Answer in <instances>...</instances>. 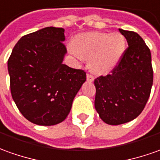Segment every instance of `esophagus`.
I'll list each match as a JSON object with an SVG mask.
<instances>
[{
    "instance_id": "34e87169",
    "label": "esophagus",
    "mask_w": 160,
    "mask_h": 160,
    "mask_svg": "<svg viewBox=\"0 0 160 160\" xmlns=\"http://www.w3.org/2000/svg\"><path fill=\"white\" fill-rule=\"evenodd\" d=\"M86 78L88 82H93V81H94V77H93V76H91V75H90V74H87Z\"/></svg>"
}]
</instances>
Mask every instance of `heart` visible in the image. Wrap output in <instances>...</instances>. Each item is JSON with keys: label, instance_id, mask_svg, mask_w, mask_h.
Here are the masks:
<instances>
[{"label": "heart", "instance_id": "1", "mask_svg": "<svg viewBox=\"0 0 160 160\" xmlns=\"http://www.w3.org/2000/svg\"><path fill=\"white\" fill-rule=\"evenodd\" d=\"M72 53L78 59L90 60L96 73L109 72L119 62L125 48L124 37L119 33L91 32L78 36L74 42Z\"/></svg>", "mask_w": 160, "mask_h": 160}]
</instances>
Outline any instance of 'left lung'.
Segmentation results:
<instances>
[{"instance_id": "obj_1", "label": "left lung", "mask_w": 160, "mask_h": 160, "mask_svg": "<svg viewBox=\"0 0 160 160\" xmlns=\"http://www.w3.org/2000/svg\"><path fill=\"white\" fill-rule=\"evenodd\" d=\"M119 32L129 47L112 74L94 81L96 111L104 123L111 125L125 124L140 114L153 82L151 51L142 37L121 28Z\"/></svg>"}]
</instances>
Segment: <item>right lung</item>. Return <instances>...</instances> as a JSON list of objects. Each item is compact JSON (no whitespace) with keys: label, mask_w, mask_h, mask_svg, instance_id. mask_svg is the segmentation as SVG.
<instances>
[{"label":"right lung","mask_w":160,"mask_h":160,"mask_svg":"<svg viewBox=\"0 0 160 160\" xmlns=\"http://www.w3.org/2000/svg\"><path fill=\"white\" fill-rule=\"evenodd\" d=\"M62 28L47 27L22 36L8 61L13 100L25 118L55 125L69 115L86 73L62 63L67 49Z\"/></svg>","instance_id":"obj_1"}]
</instances>
